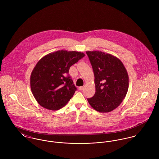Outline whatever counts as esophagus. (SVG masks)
Masks as SVG:
<instances>
[{
  "mask_svg": "<svg viewBox=\"0 0 159 159\" xmlns=\"http://www.w3.org/2000/svg\"><path fill=\"white\" fill-rule=\"evenodd\" d=\"M78 89H79L80 91H82V90L83 89V86H80V87H79V88H78Z\"/></svg>",
  "mask_w": 159,
  "mask_h": 159,
  "instance_id": "esophagus-1",
  "label": "esophagus"
}]
</instances>
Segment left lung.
<instances>
[{"instance_id": "obj_1", "label": "left lung", "mask_w": 159, "mask_h": 159, "mask_svg": "<svg viewBox=\"0 0 159 159\" xmlns=\"http://www.w3.org/2000/svg\"><path fill=\"white\" fill-rule=\"evenodd\" d=\"M94 73L95 93L88 101L101 113H108L118 107L129 89V75L117 57L99 51H86Z\"/></svg>"}]
</instances>
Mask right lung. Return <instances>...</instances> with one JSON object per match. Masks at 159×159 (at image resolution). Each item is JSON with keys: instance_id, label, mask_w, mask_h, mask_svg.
<instances>
[{"instance_id": "1", "label": "right lung", "mask_w": 159, "mask_h": 159, "mask_svg": "<svg viewBox=\"0 0 159 159\" xmlns=\"http://www.w3.org/2000/svg\"><path fill=\"white\" fill-rule=\"evenodd\" d=\"M85 54L59 50L43 57L33 69L30 80L32 93L39 104L49 110L64 107L76 88L68 75L70 67Z\"/></svg>"}]
</instances>
